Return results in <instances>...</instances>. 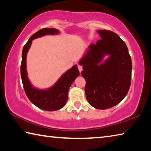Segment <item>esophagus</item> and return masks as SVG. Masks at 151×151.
Wrapping results in <instances>:
<instances>
[{
	"label": "esophagus",
	"instance_id": "obj_1",
	"mask_svg": "<svg viewBox=\"0 0 151 151\" xmlns=\"http://www.w3.org/2000/svg\"><path fill=\"white\" fill-rule=\"evenodd\" d=\"M78 70L80 71V72H81V71L83 70V66L80 65H78Z\"/></svg>",
	"mask_w": 151,
	"mask_h": 151
}]
</instances>
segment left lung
<instances>
[{"label": "left lung", "instance_id": "obj_1", "mask_svg": "<svg viewBox=\"0 0 151 151\" xmlns=\"http://www.w3.org/2000/svg\"><path fill=\"white\" fill-rule=\"evenodd\" d=\"M101 39L91 44L79 62L85 79L86 98L91 106L106 109L116 105L129 92L131 83L132 61L125 42L107 30H99ZM108 60L100 64L104 56Z\"/></svg>", "mask_w": 151, "mask_h": 151}]
</instances>
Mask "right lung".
<instances>
[{
  "label": "right lung",
  "mask_w": 151,
  "mask_h": 151,
  "mask_svg": "<svg viewBox=\"0 0 151 151\" xmlns=\"http://www.w3.org/2000/svg\"><path fill=\"white\" fill-rule=\"evenodd\" d=\"M58 30L55 29H42L33 34L24 46L22 52L20 75L25 93L30 101L39 108L47 111H55L62 109L68 99V91L73 81L79 75L77 65H74L58 79L55 85L47 90H38L33 87L27 77L26 58L32 40L46 35H55Z\"/></svg>",
  "instance_id": "1"
}]
</instances>
